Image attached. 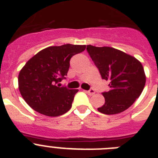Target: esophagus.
Returning <instances> with one entry per match:
<instances>
[{"label":"esophagus","mask_w":158,"mask_h":158,"mask_svg":"<svg viewBox=\"0 0 158 158\" xmlns=\"http://www.w3.org/2000/svg\"><path fill=\"white\" fill-rule=\"evenodd\" d=\"M85 93H87V94H89V96H93V95L95 94V91L93 89H90L89 91H85Z\"/></svg>","instance_id":"esophagus-1"}]
</instances>
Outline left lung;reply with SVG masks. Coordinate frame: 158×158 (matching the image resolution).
<instances>
[{
    "mask_svg": "<svg viewBox=\"0 0 158 158\" xmlns=\"http://www.w3.org/2000/svg\"><path fill=\"white\" fill-rule=\"evenodd\" d=\"M87 51L102 78L109 81V91L102 93L105 103L98 111L105 115H115L127 109L145 87L146 74L142 63L113 47L87 45Z\"/></svg>",
    "mask_w": 158,
    "mask_h": 158,
    "instance_id": "obj_1",
    "label": "left lung"
}]
</instances>
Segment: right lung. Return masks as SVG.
Segmentation results:
<instances>
[{"mask_svg": "<svg viewBox=\"0 0 158 158\" xmlns=\"http://www.w3.org/2000/svg\"><path fill=\"white\" fill-rule=\"evenodd\" d=\"M85 47L73 44L49 47L27 61L19 71L18 85L22 97L32 109L51 117L70 109L78 89L58 87L56 84L65 78L70 58Z\"/></svg>", "mask_w": 158, "mask_h": 158, "instance_id": "right-lung-1", "label": "right lung"}]
</instances>
